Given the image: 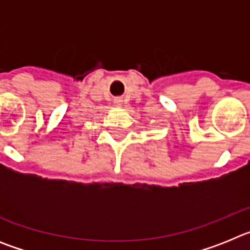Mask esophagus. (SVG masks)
I'll use <instances>...</instances> for the list:
<instances>
[{
    "mask_svg": "<svg viewBox=\"0 0 250 250\" xmlns=\"http://www.w3.org/2000/svg\"><path fill=\"white\" fill-rule=\"evenodd\" d=\"M115 105L116 106L123 105V101H121V99H115Z\"/></svg>",
    "mask_w": 250,
    "mask_h": 250,
    "instance_id": "obj_1",
    "label": "esophagus"
}]
</instances>
